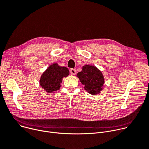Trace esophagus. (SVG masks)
<instances>
[{
  "label": "esophagus",
  "mask_w": 149,
  "mask_h": 149,
  "mask_svg": "<svg viewBox=\"0 0 149 149\" xmlns=\"http://www.w3.org/2000/svg\"><path fill=\"white\" fill-rule=\"evenodd\" d=\"M70 72H71L72 75H75L77 72H76V70H75V69L72 68V69H71V70H70Z\"/></svg>",
  "instance_id": "1"
}]
</instances>
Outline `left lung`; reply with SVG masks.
Instances as JSON below:
<instances>
[{"mask_svg":"<svg viewBox=\"0 0 149 149\" xmlns=\"http://www.w3.org/2000/svg\"><path fill=\"white\" fill-rule=\"evenodd\" d=\"M77 76L81 84L85 86V90L90 94L95 95L101 91L104 83V77L95 66L86 65Z\"/></svg>","mask_w":149,"mask_h":149,"instance_id":"8db88e82","label":"left lung"}]
</instances>
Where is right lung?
Returning a JSON list of instances; mask_svg holds the SVG:
<instances>
[{
    "label": "right lung",
    "instance_id": "right-lung-1",
    "mask_svg": "<svg viewBox=\"0 0 149 149\" xmlns=\"http://www.w3.org/2000/svg\"><path fill=\"white\" fill-rule=\"evenodd\" d=\"M69 74L67 68L54 63L41 75L39 81L40 86L48 93L57 91L61 87L62 78L67 77Z\"/></svg>",
    "mask_w": 149,
    "mask_h": 149
}]
</instances>
